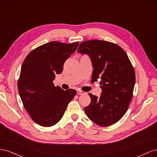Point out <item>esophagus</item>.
<instances>
[{"mask_svg": "<svg viewBox=\"0 0 157 157\" xmlns=\"http://www.w3.org/2000/svg\"><path fill=\"white\" fill-rule=\"evenodd\" d=\"M77 94H78V95H82V94H85V92H82V91H81V90H77Z\"/></svg>", "mask_w": 157, "mask_h": 157, "instance_id": "1", "label": "esophagus"}]
</instances>
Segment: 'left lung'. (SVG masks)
<instances>
[{"instance_id": "8db88e82", "label": "left lung", "mask_w": 157, "mask_h": 157, "mask_svg": "<svg viewBox=\"0 0 157 157\" xmlns=\"http://www.w3.org/2000/svg\"><path fill=\"white\" fill-rule=\"evenodd\" d=\"M77 52L89 56L94 68L91 82L99 79L102 89L99 98L89 94L91 102L85 113L100 126L115 124L124 115L133 98L136 75L129 58L119 46L99 40L82 42Z\"/></svg>"}]
</instances>
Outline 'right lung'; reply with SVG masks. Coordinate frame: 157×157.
<instances>
[{"instance_id":"1","label":"right lung","mask_w":157,"mask_h":157,"mask_svg":"<svg viewBox=\"0 0 157 157\" xmlns=\"http://www.w3.org/2000/svg\"><path fill=\"white\" fill-rule=\"evenodd\" d=\"M78 44L52 41L32 50L23 61L17 82L19 94L36 124L50 127L58 123L77 94L75 90L56 87L53 80L56 74L62 72L65 61Z\"/></svg>"}]
</instances>
